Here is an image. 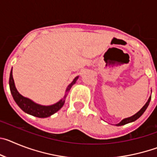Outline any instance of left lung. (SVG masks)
Instances as JSON below:
<instances>
[{
  "instance_id": "left-lung-1",
  "label": "left lung",
  "mask_w": 157,
  "mask_h": 157,
  "mask_svg": "<svg viewBox=\"0 0 157 157\" xmlns=\"http://www.w3.org/2000/svg\"><path fill=\"white\" fill-rule=\"evenodd\" d=\"M150 100H151V97L149 98V100H148V101H147V102H146V104H145V105H144L143 108H142V109H141V110L139 111V112H137V113H136L135 115H134V116H131V117H129V118H127V119H124V120H123L121 122H120V123H118V124H116V126L125 125V124H127V123H131V122H134V121H135L136 120H138V118H139L140 116H141V115L143 114L144 112H145V111L146 110L147 107L149 106V105Z\"/></svg>"
}]
</instances>
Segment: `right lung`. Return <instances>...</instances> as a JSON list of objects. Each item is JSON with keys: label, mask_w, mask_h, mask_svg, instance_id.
Returning <instances> with one entry per match:
<instances>
[{"label": "right lung", "mask_w": 157, "mask_h": 157, "mask_svg": "<svg viewBox=\"0 0 157 157\" xmlns=\"http://www.w3.org/2000/svg\"><path fill=\"white\" fill-rule=\"evenodd\" d=\"M78 78V77H76L73 80V82L68 86V87L67 88L66 94H65L64 98L62 100H60L59 102L55 104V105H50V106H42V105H37V104H35L34 102L30 101L28 98H24L21 94H19L17 90H16V86H15L13 77H12V69L11 71L10 78H9V86H10V90L11 93H12V97H13V99L15 100L16 103L19 105V108L23 112H27V113L32 115V116H36V117L46 118L52 116L54 113H56L57 111H59L63 107V105H64V99L66 98L67 94H68L69 90H71L72 86L75 83Z\"/></svg>", "instance_id": "add662e5"}]
</instances>
